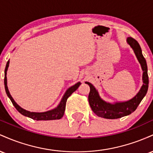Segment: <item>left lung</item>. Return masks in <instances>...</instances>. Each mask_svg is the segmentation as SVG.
I'll list each match as a JSON object with an SVG mask.
<instances>
[{
	"instance_id": "8db88e82",
	"label": "left lung",
	"mask_w": 153,
	"mask_h": 153,
	"mask_svg": "<svg viewBox=\"0 0 153 153\" xmlns=\"http://www.w3.org/2000/svg\"><path fill=\"white\" fill-rule=\"evenodd\" d=\"M127 44L134 51L135 56L140 62L143 70V82L141 88L132 99L125 101H117L114 103L107 102L102 99L98 92L97 89L93 84L89 82H85L90 86V93L88 95V101L91 109L98 117L105 119H114L125 117L134 112L137 108L147 92L149 84L147 66L145 57H143L141 47L134 39L128 37Z\"/></svg>"
}]
</instances>
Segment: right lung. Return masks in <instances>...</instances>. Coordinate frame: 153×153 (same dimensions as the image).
<instances>
[{
    "instance_id": "obj_1",
    "label": "right lung",
    "mask_w": 153,
    "mask_h": 153,
    "mask_svg": "<svg viewBox=\"0 0 153 153\" xmlns=\"http://www.w3.org/2000/svg\"><path fill=\"white\" fill-rule=\"evenodd\" d=\"M9 60L7 62L6 68H5V78H4V85H5V90H6V94L8 96V97L9 98L10 101H11L12 103H13V106H15V108H16L17 111L19 113L22 114V115L25 116V117H29V118L34 119V120L36 121H40V120H54V119H59L63 117L65 113V106H66V101L68 98L71 95L73 94L74 91H75L78 89L79 85L81 84L80 82H78L77 83H75V85H73V86L70 87L69 88L67 89V91L65 93V94L63 95L62 99H61L60 102L57 107L53 108L52 110H49L45 112H31L29 111H27L26 109L22 108L19 105L16 103V102L14 101V99H13V97L11 96V95L10 94L9 91H8V85H7V71H8V66H9Z\"/></svg>"
}]
</instances>
